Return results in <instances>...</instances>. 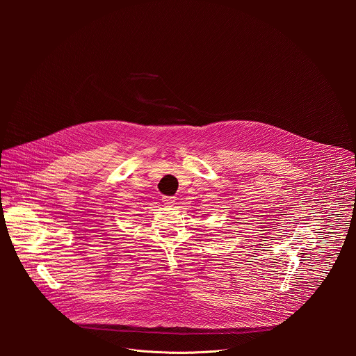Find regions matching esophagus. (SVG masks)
<instances>
[{
    "label": "esophagus",
    "instance_id": "esophagus-1",
    "mask_svg": "<svg viewBox=\"0 0 356 356\" xmlns=\"http://www.w3.org/2000/svg\"><path fill=\"white\" fill-rule=\"evenodd\" d=\"M161 202L165 204V205H174L175 204V199L174 197H163Z\"/></svg>",
    "mask_w": 356,
    "mask_h": 356
}]
</instances>
